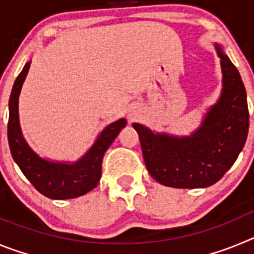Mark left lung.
<instances>
[{"instance_id": "obj_1", "label": "left lung", "mask_w": 254, "mask_h": 254, "mask_svg": "<svg viewBox=\"0 0 254 254\" xmlns=\"http://www.w3.org/2000/svg\"><path fill=\"white\" fill-rule=\"evenodd\" d=\"M223 71V90L198 128L190 136L155 133L133 123L150 176L174 188H205L216 183L237 160L250 127L247 93L237 67L215 44Z\"/></svg>"}]
</instances>
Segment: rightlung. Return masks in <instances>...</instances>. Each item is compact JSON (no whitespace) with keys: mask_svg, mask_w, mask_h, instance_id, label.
<instances>
[{"mask_svg":"<svg viewBox=\"0 0 254 254\" xmlns=\"http://www.w3.org/2000/svg\"><path fill=\"white\" fill-rule=\"evenodd\" d=\"M30 64V61L26 62L15 80L8 100L7 138L12 159L35 190L48 198L67 199L82 196L99 183L103 156L121 129L127 125V121L121 118L107 126L89 151L75 163H60L40 158L22 136L19 122V95Z\"/></svg>","mask_w":254,"mask_h":254,"instance_id":"obj_1","label":"right lung"}]
</instances>
